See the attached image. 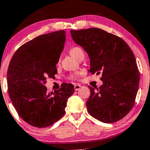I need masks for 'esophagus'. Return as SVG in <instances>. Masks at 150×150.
Returning a JSON list of instances; mask_svg holds the SVG:
<instances>
[{"instance_id": "esophagus-1", "label": "esophagus", "mask_w": 150, "mask_h": 150, "mask_svg": "<svg viewBox=\"0 0 150 150\" xmlns=\"http://www.w3.org/2000/svg\"><path fill=\"white\" fill-rule=\"evenodd\" d=\"M81 87H82V86H81L80 85H78V84H75V85H74V88H75V91L79 90V89H80Z\"/></svg>"}]
</instances>
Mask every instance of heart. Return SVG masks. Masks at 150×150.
I'll return each mask as SVG.
<instances>
[{
	"mask_svg": "<svg viewBox=\"0 0 150 150\" xmlns=\"http://www.w3.org/2000/svg\"><path fill=\"white\" fill-rule=\"evenodd\" d=\"M70 54H71L75 58L78 59L81 56H83L84 52L81 48L78 47V46H75V47L72 48L71 50H70ZM75 77H76V75H72L71 76L72 79H75Z\"/></svg>",
	"mask_w": 150,
	"mask_h": 150,
	"instance_id": "1",
	"label": "heart"
}]
</instances>
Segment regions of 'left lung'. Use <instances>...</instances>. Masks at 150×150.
Returning a JSON list of instances; mask_svg holds the SVG:
<instances>
[{"instance_id": "left-lung-1", "label": "left lung", "mask_w": 150, "mask_h": 150, "mask_svg": "<svg viewBox=\"0 0 150 150\" xmlns=\"http://www.w3.org/2000/svg\"><path fill=\"white\" fill-rule=\"evenodd\" d=\"M70 34L88 54L89 73L101 75L99 88L89 86V113L106 123L122 119L133 107L140 82L131 49L121 38L99 28L70 30Z\"/></svg>"}]
</instances>
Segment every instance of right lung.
<instances>
[{
    "label": "right lung",
    "mask_w": 150,
    "mask_h": 150,
    "mask_svg": "<svg viewBox=\"0 0 150 150\" xmlns=\"http://www.w3.org/2000/svg\"><path fill=\"white\" fill-rule=\"evenodd\" d=\"M65 42L64 30L40 35L20 46L10 62V98L19 116L34 127L45 128L59 120L75 91L72 84L63 83L54 93H48L44 85L46 77L57 73Z\"/></svg>",
    "instance_id": "1"
}]
</instances>
